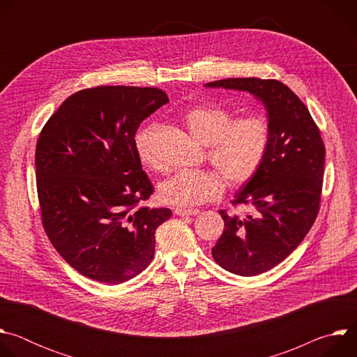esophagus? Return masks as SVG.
Wrapping results in <instances>:
<instances>
[{"label":"esophagus","instance_id":"obj_1","mask_svg":"<svg viewBox=\"0 0 357 357\" xmlns=\"http://www.w3.org/2000/svg\"><path fill=\"white\" fill-rule=\"evenodd\" d=\"M174 213L176 216H195L199 213V209H182V208H176L174 211Z\"/></svg>","mask_w":357,"mask_h":357}]
</instances>
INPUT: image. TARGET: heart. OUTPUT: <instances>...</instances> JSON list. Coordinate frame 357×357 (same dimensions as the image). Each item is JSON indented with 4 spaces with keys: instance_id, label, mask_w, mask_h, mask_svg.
Listing matches in <instances>:
<instances>
[{
    "instance_id": "obj_1",
    "label": "heart",
    "mask_w": 357,
    "mask_h": 357,
    "mask_svg": "<svg viewBox=\"0 0 357 357\" xmlns=\"http://www.w3.org/2000/svg\"><path fill=\"white\" fill-rule=\"evenodd\" d=\"M218 103H202L185 114L190 134L208 145V160L217 169H182L160 183L158 196L165 205L190 208L222 196L225 181L230 188L248 183L267 157L271 127L263 116L235 119ZM161 126L149 123L134 135V148L142 165L161 169L157 139Z\"/></svg>"
}]
</instances>
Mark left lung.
Wrapping results in <instances>:
<instances>
[{"label":"left lung","instance_id":"8db88e82","mask_svg":"<svg viewBox=\"0 0 357 357\" xmlns=\"http://www.w3.org/2000/svg\"><path fill=\"white\" fill-rule=\"evenodd\" d=\"M206 86L250 91L268 112L271 137L264 164L231 202L250 205L252 212L238 218L220 211L225 231L212 248L225 270L257 275L285 260L312 227L321 208L325 145L310 110L284 83L233 77Z\"/></svg>","mask_w":357,"mask_h":357}]
</instances>
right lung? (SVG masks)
Masks as SVG:
<instances>
[{"label": "right lung", "instance_id": "add662e5", "mask_svg": "<svg viewBox=\"0 0 357 357\" xmlns=\"http://www.w3.org/2000/svg\"><path fill=\"white\" fill-rule=\"evenodd\" d=\"M168 101L157 87L97 86L68 97L35 151L40 220L82 275L121 284L148 267L169 209L142 203L154 192L134 148L139 124Z\"/></svg>", "mask_w": 357, "mask_h": 357}]
</instances>
